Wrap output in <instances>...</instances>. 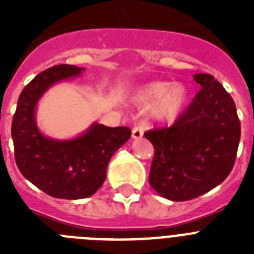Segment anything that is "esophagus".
<instances>
[{"mask_svg": "<svg viewBox=\"0 0 254 254\" xmlns=\"http://www.w3.org/2000/svg\"><path fill=\"white\" fill-rule=\"evenodd\" d=\"M142 136H143L142 126H136V127H133V129H132V138H133V140H138V138H141Z\"/></svg>", "mask_w": 254, "mask_h": 254, "instance_id": "1", "label": "esophagus"}]
</instances>
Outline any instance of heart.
I'll list each match as a JSON object with an SVG mask.
<instances>
[{"label": "heart", "instance_id": "obj_1", "mask_svg": "<svg viewBox=\"0 0 254 254\" xmlns=\"http://www.w3.org/2000/svg\"><path fill=\"white\" fill-rule=\"evenodd\" d=\"M133 99L142 107L151 105V116L155 120L170 121L185 111L190 99V90L185 84L152 81L138 87Z\"/></svg>", "mask_w": 254, "mask_h": 254}]
</instances>
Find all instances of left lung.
<instances>
[{
  "mask_svg": "<svg viewBox=\"0 0 254 254\" xmlns=\"http://www.w3.org/2000/svg\"><path fill=\"white\" fill-rule=\"evenodd\" d=\"M201 86L172 127L147 131L155 154L149 182L161 197L188 201L230 174L241 140L235 103L214 76L196 73Z\"/></svg>",
  "mask_w": 254,
  "mask_h": 254,
  "instance_id": "left-lung-1",
  "label": "left lung"
}]
</instances>
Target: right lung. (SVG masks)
Here are the masks:
<instances>
[{
  "label": "right lung",
  "instance_id": "1",
  "mask_svg": "<svg viewBox=\"0 0 254 254\" xmlns=\"http://www.w3.org/2000/svg\"><path fill=\"white\" fill-rule=\"evenodd\" d=\"M84 67L58 64L35 76L21 91L12 120L15 160L21 174L56 198L90 197L107 178L114 152L131 137L128 127L94 122L85 132L66 140L43 134L37 125V105L58 82L81 76Z\"/></svg>",
  "mask_w": 254,
  "mask_h": 254
}]
</instances>
